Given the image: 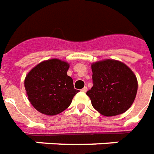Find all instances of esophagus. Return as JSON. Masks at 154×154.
Returning <instances> with one entry per match:
<instances>
[{
  "mask_svg": "<svg viewBox=\"0 0 154 154\" xmlns=\"http://www.w3.org/2000/svg\"><path fill=\"white\" fill-rule=\"evenodd\" d=\"M88 91V88L87 87H85V88H83V89H82V92H84V93H86Z\"/></svg>",
  "mask_w": 154,
  "mask_h": 154,
  "instance_id": "1",
  "label": "esophagus"
}]
</instances>
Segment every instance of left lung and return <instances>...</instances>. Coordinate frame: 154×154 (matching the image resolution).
<instances>
[{
    "instance_id": "1",
    "label": "left lung",
    "mask_w": 154,
    "mask_h": 154,
    "mask_svg": "<svg viewBox=\"0 0 154 154\" xmlns=\"http://www.w3.org/2000/svg\"><path fill=\"white\" fill-rule=\"evenodd\" d=\"M94 85L86 94L92 106L105 116L125 112L134 103L138 80L132 69L117 60L104 59L93 62Z\"/></svg>"
}]
</instances>
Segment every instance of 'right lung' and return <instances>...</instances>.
Returning <instances> with one entry per match:
<instances>
[{"instance_id": "1", "label": "right lung", "mask_w": 154, "mask_h": 154, "mask_svg": "<svg viewBox=\"0 0 154 154\" xmlns=\"http://www.w3.org/2000/svg\"><path fill=\"white\" fill-rule=\"evenodd\" d=\"M69 64L57 58L42 61L24 79L28 99L42 114L55 116L69 107L79 92L67 75Z\"/></svg>"}]
</instances>
